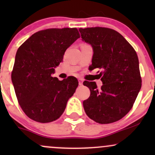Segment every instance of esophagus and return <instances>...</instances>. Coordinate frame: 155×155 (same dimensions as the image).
<instances>
[{
    "instance_id": "34e87169",
    "label": "esophagus",
    "mask_w": 155,
    "mask_h": 155,
    "mask_svg": "<svg viewBox=\"0 0 155 155\" xmlns=\"http://www.w3.org/2000/svg\"><path fill=\"white\" fill-rule=\"evenodd\" d=\"M79 85H82L83 84V79H79Z\"/></svg>"
}]
</instances>
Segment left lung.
I'll return each instance as SVG.
<instances>
[{
    "label": "left lung",
    "instance_id": "obj_1",
    "mask_svg": "<svg viewBox=\"0 0 155 155\" xmlns=\"http://www.w3.org/2000/svg\"><path fill=\"white\" fill-rule=\"evenodd\" d=\"M79 31L82 40L93 48L89 69L102 71L100 89L95 81L83 82L90 90V96L83 102L84 111L97 123L117 122L130 111L141 87L138 55L128 41L111 28L95 27Z\"/></svg>",
    "mask_w": 155,
    "mask_h": 155
}]
</instances>
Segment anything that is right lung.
<instances>
[{
  "label": "right lung",
  "mask_w": 155,
  "mask_h": 155,
  "mask_svg": "<svg viewBox=\"0 0 155 155\" xmlns=\"http://www.w3.org/2000/svg\"><path fill=\"white\" fill-rule=\"evenodd\" d=\"M79 38L77 28H49L32 35L17 49L12 81L19 106L31 120L51 122L65 111L79 82L74 76L60 81L51 74Z\"/></svg>",
  "instance_id": "right-lung-1"
}]
</instances>
